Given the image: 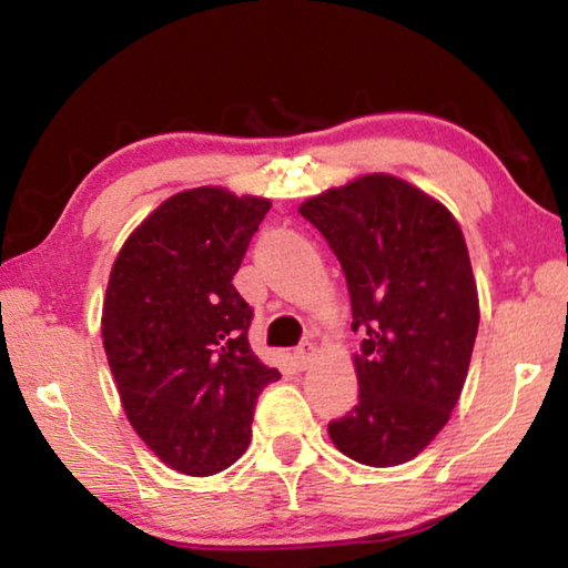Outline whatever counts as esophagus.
<instances>
[{
  "mask_svg": "<svg viewBox=\"0 0 568 568\" xmlns=\"http://www.w3.org/2000/svg\"><path fill=\"white\" fill-rule=\"evenodd\" d=\"M313 356H316V346L308 344V341H305V344H301L298 348L293 351V358H295V364H298L301 368L308 366V364L313 362Z\"/></svg>",
  "mask_w": 568,
  "mask_h": 568,
  "instance_id": "obj_1",
  "label": "esophagus"
}]
</instances>
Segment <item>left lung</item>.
I'll list each match as a JSON object with an SVG mask.
<instances>
[{
  "mask_svg": "<svg viewBox=\"0 0 568 568\" xmlns=\"http://www.w3.org/2000/svg\"><path fill=\"white\" fill-rule=\"evenodd\" d=\"M346 275L358 404L328 422L351 460H412L460 399L475 336L478 287L457 222L443 204L389 174H368L301 204Z\"/></svg>",
  "mask_w": 568,
  "mask_h": 568,
  "instance_id": "left-lung-1",
  "label": "left lung"
}]
</instances>
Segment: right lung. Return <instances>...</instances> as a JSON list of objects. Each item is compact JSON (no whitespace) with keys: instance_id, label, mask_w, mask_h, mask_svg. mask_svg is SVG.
Returning a JSON list of instances; mask_svg holds the SVG:
<instances>
[{"instance_id":"right-lung-1","label":"right lung","mask_w":568,"mask_h":568,"mask_svg":"<svg viewBox=\"0 0 568 568\" xmlns=\"http://www.w3.org/2000/svg\"><path fill=\"white\" fill-rule=\"evenodd\" d=\"M267 210L189 189L141 222L111 270L101 331L125 417L184 475L240 460L260 392L281 379L250 348L252 308L232 285Z\"/></svg>"}]
</instances>
